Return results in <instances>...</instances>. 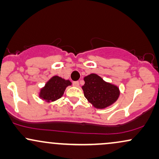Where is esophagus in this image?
Returning <instances> with one entry per match:
<instances>
[{
    "mask_svg": "<svg viewBox=\"0 0 159 159\" xmlns=\"http://www.w3.org/2000/svg\"><path fill=\"white\" fill-rule=\"evenodd\" d=\"M72 85H73L74 87H78V86H79V83H78V81H74L73 83H72Z\"/></svg>",
    "mask_w": 159,
    "mask_h": 159,
    "instance_id": "34e87169",
    "label": "esophagus"
}]
</instances>
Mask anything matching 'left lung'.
Here are the masks:
<instances>
[{
	"label": "left lung",
	"instance_id": "obj_1",
	"mask_svg": "<svg viewBox=\"0 0 159 159\" xmlns=\"http://www.w3.org/2000/svg\"><path fill=\"white\" fill-rule=\"evenodd\" d=\"M82 86L87 101L97 109H105L112 105L119 98L120 91L116 85L107 82L98 75L92 73L84 78Z\"/></svg>",
	"mask_w": 159,
	"mask_h": 159
}]
</instances>
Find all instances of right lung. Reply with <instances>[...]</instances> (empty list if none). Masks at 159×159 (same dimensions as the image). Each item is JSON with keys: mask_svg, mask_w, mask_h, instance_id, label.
Wrapping results in <instances>:
<instances>
[{"mask_svg": "<svg viewBox=\"0 0 159 159\" xmlns=\"http://www.w3.org/2000/svg\"><path fill=\"white\" fill-rule=\"evenodd\" d=\"M72 85L69 80H65L57 75L53 76L46 82L45 86L40 89L39 96L46 102H52L63 96L68 86Z\"/></svg>", "mask_w": 159, "mask_h": 159, "instance_id": "obj_1", "label": "right lung"}]
</instances>
